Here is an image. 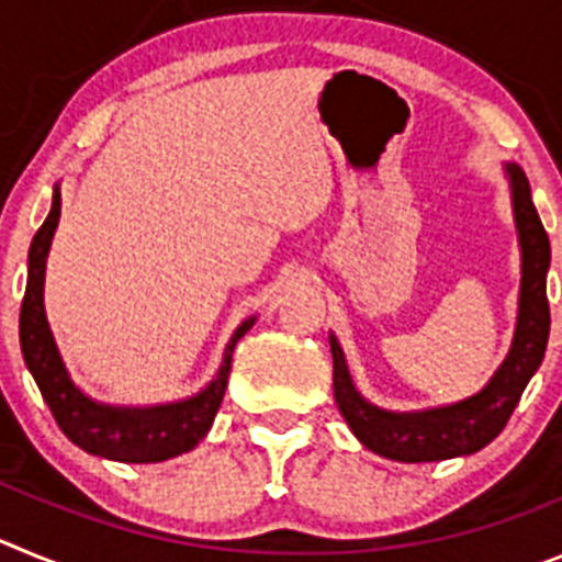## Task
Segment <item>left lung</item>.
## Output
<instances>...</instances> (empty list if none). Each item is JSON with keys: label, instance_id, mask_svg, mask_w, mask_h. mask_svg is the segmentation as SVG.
<instances>
[{"label": "left lung", "instance_id": "left-lung-1", "mask_svg": "<svg viewBox=\"0 0 562 562\" xmlns=\"http://www.w3.org/2000/svg\"><path fill=\"white\" fill-rule=\"evenodd\" d=\"M506 177L513 188V213L520 241V297L518 324L513 346L501 362L493 380L479 394L445 405V408L382 411L362 400L351 382L349 366L342 357L340 342L329 335L331 360H335V402L342 419L349 422L351 434L374 450L376 456L394 461H441L456 456H470L486 448L513 416L526 382L540 369L549 342V297H546V272L552 261V247L535 211L529 180L515 162H506Z\"/></svg>", "mask_w": 562, "mask_h": 562}]
</instances>
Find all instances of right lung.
I'll return each instance as SVG.
<instances>
[{"mask_svg":"<svg viewBox=\"0 0 562 562\" xmlns=\"http://www.w3.org/2000/svg\"><path fill=\"white\" fill-rule=\"evenodd\" d=\"M58 216H61V188L56 186L53 207L30 245L27 286H24L22 315H19V342H22L24 362L44 402L56 416L58 428L87 453L126 461V464H151V461L188 453L211 430L213 416L225 396L227 376H231L233 349L238 337L250 331L256 317H247L245 324L233 331L220 371L200 394L180 402H166V405H151V408H123V405L95 402L69 376L49 331L47 315H44V267H47L49 241L58 227Z\"/></svg>","mask_w":562,"mask_h":562,"instance_id":"1","label":"right lung"}]
</instances>
